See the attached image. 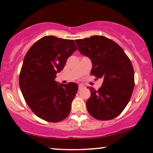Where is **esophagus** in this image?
Listing matches in <instances>:
<instances>
[{
    "mask_svg": "<svg viewBox=\"0 0 153 153\" xmlns=\"http://www.w3.org/2000/svg\"><path fill=\"white\" fill-rule=\"evenodd\" d=\"M84 88V86L83 85H80L78 86V90H81V89H82Z\"/></svg>",
    "mask_w": 153,
    "mask_h": 153,
    "instance_id": "1",
    "label": "esophagus"
}]
</instances>
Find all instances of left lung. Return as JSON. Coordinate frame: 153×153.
Wrapping results in <instances>:
<instances>
[{
	"instance_id": "obj_1",
	"label": "left lung",
	"mask_w": 153,
	"mask_h": 153,
	"mask_svg": "<svg viewBox=\"0 0 153 153\" xmlns=\"http://www.w3.org/2000/svg\"><path fill=\"white\" fill-rule=\"evenodd\" d=\"M79 52L92 62L91 75L103 80L98 91L88 87V113L99 120H110L120 114L129 103L134 86L130 59L118 44L103 36L75 40Z\"/></svg>"
}]
</instances>
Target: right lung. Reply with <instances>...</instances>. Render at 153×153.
I'll list each match as a JSON object with an SVG mask.
<instances>
[{"mask_svg": "<svg viewBox=\"0 0 153 153\" xmlns=\"http://www.w3.org/2000/svg\"><path fill=\"white\" fill-rule=\"evenodd\" d=\"M76 50L73 40L46 36L35 42L24 57L19 86L28 106L43 120L58 122L69 115L78 84H59L54 79Z\"/></svg>", "mask_w": 153, "mask_h": 153, "instance_id": "obj_1", "label": "right lung"}]
</instances>
